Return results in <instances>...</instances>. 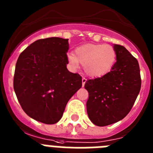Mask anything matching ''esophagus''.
Returning a JSON list of instances; mask_svg holds the SVG:
<instances>
[{
  "label": "esophagus",
  "instance_id": "34e87169",
  "mask_svg": "<svg viewBox=\"0 0 153 153\" xmlns=\"http://www.w3.org/2000/svg\"><path fill=\"white\" fill-rule=\"evenodd\" d=\"M86 80H87V79H86L85 77L82 78V85H83V86H84V85H85V83H86Z\"/></svg>",
  "mask_w": 153,
  "mask_h": 153
}]
</instances>
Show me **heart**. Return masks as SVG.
Segmentation results:
<instances>
[{"mask_svg": "<svg viewBox=\"0 0 153 153\" xmlns=\"http://www.w3.org/2000/svg\"><path fill=\"white\" fill-rule=\"evenodd\" d=\"M117 60V52L108 44H85L77 47L74 53L68 55V60L73 67L79 63L84 67L85 72L92 76L106 74L113 67Z\"/></svg>", "mask_w": 153, "mask_h": 153, "instance_id": "b5f03b06", "label": "heart"}]
</instances>
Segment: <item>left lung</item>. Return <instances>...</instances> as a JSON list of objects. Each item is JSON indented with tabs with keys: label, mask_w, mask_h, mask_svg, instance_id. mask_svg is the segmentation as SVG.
Instances as JSON below:
<instances>
[{
	"label": "left lung",
	"mask_w": 153,
	"mask_h": 153,
	"mask_svg": "<svg viewBox=\"0 0 153 153\" xmlns=\"http://www.w3.org/2000/svg\"><path fill=\"white\" fill-rule=\"evenodd\" d=\"M117 62L110 72L101 77L88 79L84 87L89 93L87 114L93 124L105 126L123 120L141 89L139 63L123 46L115 44Z\"/></svg>",
	"instance_id": "obj_1"
}]
</instances>
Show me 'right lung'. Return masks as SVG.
Here are the masks:
<instances>
[{
  "instance_id": "1",
  "label": "right lung",
  "mask_w": 153,
  "mask_h": 153,
  "mask_svg": "<svg viewBox=\"0 0 153 153\" xmlns=\"http://www.w3.org/2000/svg\"><path fill=\"white\" fill-rule=\"evenodd\" d=\"M68 49V39H40L17 59L14 92L23 110L36 121L57 123L69 100L82 86L81 76L67 68Z\"/></svg>"
}]
</instances>
